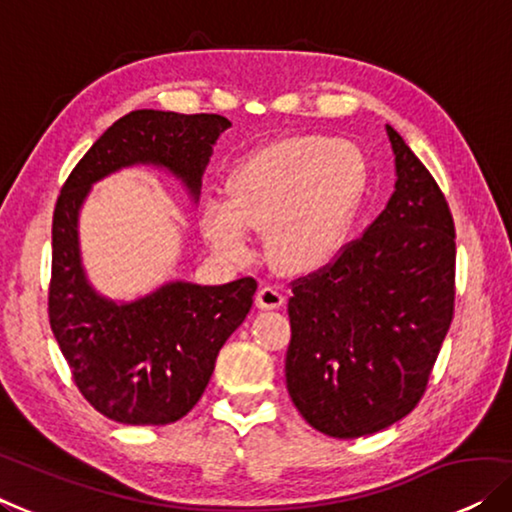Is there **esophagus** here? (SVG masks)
<instances>
[{"label": "esophagus", "instance_id": "obj_1", "mask_svg": "<svg viewBox=\"0 0 512 512\" xmlns=\"http://www.w3.org/2000/svg\"><path fill=\"white\" fill-rule=\"evenodd\" d=\"M284 302H286V295L279 286L263 284L261 288H258L256 305L261 309H279V307H284Z\"/></svg>", "mask_w": 512, "mask_h": 512}]
</instances>
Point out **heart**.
I'll return each mask as SVG.
<instances>
[{"label":"heart","mask_w":512,"mask_h":512,"mask_svg":"<svg viewBox=\"0 0 512 512\" xmlns=\"http://www.w3.org/2000/svg\"><path fill=\"white\" fill-rule=\"evenodd\" d=\"M365 187L367 159L351 140L286 138L235 168L228 201H205L201 228L228 261H247L256 228L268 231V251L281 268L316 270L342 251Z\"/></svg>","instance_id":"heart-1"}]
</instances>
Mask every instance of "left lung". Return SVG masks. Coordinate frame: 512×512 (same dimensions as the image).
Wrapping results in <instances>:
<instances>
[{"label": "left lung", "mask_w": 512, "mask_h": 512, "mask_svg": "<svg viewBox=\"0 0 512 512\" xmlns=\"http://www.w3.org/2000/svg\"><path fill=\"white\" fill-rule=\"evenodd\" d=\"M385 131L397 175L388 205L335 261L293 281L288 300V395L335 439L409 416L453 321V214L404 138Z\"/></svg>", "instance_id": "8db88e82"}]
</instances>
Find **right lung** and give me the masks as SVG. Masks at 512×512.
<instances>
[{
	"mask_svg": "<svg viewBox=\"0 0 512 512\" xmlns=\"http://www.w3.org/2000/svg\"><path fill=\"white\" fill-rule=\"evenodd\" d=\"M228 127L221 115L133 110L103 131L57 198L50 328L83 397L122 425H168L194 409L221 346L249 314L256 279H173L136 300H113L87 279L80 210L96 182L133 166L166 170L198 203L212 147Z\"/></svg>",
	"mask_w": 512,
	"mask_h": 512,
	"instance_id": "add662e5",
	"label": "right lung"
}]
</instances>
